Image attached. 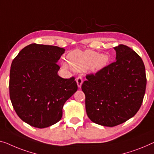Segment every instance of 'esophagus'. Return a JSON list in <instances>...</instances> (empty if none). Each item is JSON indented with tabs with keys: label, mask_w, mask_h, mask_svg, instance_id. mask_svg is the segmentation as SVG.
<instances>
[{
	"label": "esophagus",
	"mask_w": 154,
	"mask_h": 154,
	"mask_svg": "<svg viewBox=\"0 0 154 154\" xmlns=\"http://www.w3.org/2000/svg\"><path fill=\"white\" fill-rule=\"evenodd\" d=\"M76 82L77 84V86L79 88H81L82 84L83 83V79H82V76H78L76 79Z\"/></svg>",
	"instance_id": "1"
}]
</instances>
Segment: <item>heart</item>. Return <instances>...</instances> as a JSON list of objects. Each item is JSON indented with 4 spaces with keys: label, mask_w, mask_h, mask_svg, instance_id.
I'll return each mask as SVG.
<instances>
[{
    "label": "heart",
    "mask_w": 154,
    "mask_h": 154,
    "mask_svg": "<svg viewBox=\"0 0 154 154\" xmlns=\"http://www.w3.org/2000/svg\"><path fill=\"white\" fill-rule=\"evenodd\" d=\"M68 61L70 67L72 70L82 72L90 69L93 72H97L106 66L109 57L107 54H100L97 52L91 50L85 51L74 50L68 54ZM67 67V63H63Z\"/></svg>",
    "instance_id": "1"
}]
</instances>
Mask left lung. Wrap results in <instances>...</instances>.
<instances>
[{"mask_svg":"<svg viewBox=\"0 0 154 154\" xmlns=\"http://www.w3.org/2000/svg\"><path fill=\"white\" fill-rule=\"evenodd\" d=\"M114 49L116 61L95 74L86 75L82 85L89 119L110 127L125 122L136 114L146 85L141 57L127 45L120 44Z\"/></svg>","mask_w":154,"mask_h":154,"instance_id":"obj_1","label":"left lung"}]
</instances>
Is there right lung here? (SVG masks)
Here are the masks:
<instances>
[{"label":"right lung","mask_w":154,"mask_h":154,"mask_svg":"<svg viewBox=\"0 0 154 154\" xmlns=\"http://www.w3.org/2000/svg\"><path fill=\"white\" fill-rule=\"evenodd\" d=\"M65 49L32 43L14 59L10 75V97L21 120L43 128L58 122L66 100L77 91L74 77L63 79L57 62Z\"/></svg>","instance_id":"1"}]
</instances>
